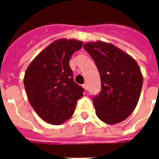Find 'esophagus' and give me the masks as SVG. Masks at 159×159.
<instances>
[{
  "instance_id": "obj_1",
  "label": "esophagus",
  "mask_w": 159,
  "mask_h": 159,
  "mask_svg": "<svg viewBox=\"0 0 159 159\" xmlns=\"http://www.w3.org/2000/svg\"><path fill=\"white\" fill-rule=\"evenodd\" d=\"M82 87H83L84 89H85V90H87V85H86V83L82 85Z\"/></svg>"
}]
</instances>
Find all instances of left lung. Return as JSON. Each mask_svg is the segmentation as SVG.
Here are the masks:
<instances>
[{"mask_svg": "<svg viewBox=\"0 0 159 159\" xmlns=\"http://www.w3.org/2000/svg\"><path fill=\"white\" fill-rule=\"evenodd\" d=\"M94 60L101 79V91L93 98L97 116L115 125L132 114L137 106L143 77L137 61L111 43L96 41L83 45Z\"/></svg>", "mask_w": 159, "mask_h": 159, "instance_id": "8db88e82", "label": "left lung"}]
</instances>
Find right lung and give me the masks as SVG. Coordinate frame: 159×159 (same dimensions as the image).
Returning a JSON list of instances; mask_svg holds the SVG:
<instances>
[{"label":"right lung","instance_id":"1","mask_svg":"<svg viewBox=\"0 0 159 159\" xmlns=\"http://www.w3.org/2000/svg\"><path fill=\"white\" fill-rule=\"evenodd\" d=\"M82 41L61 39L52 42L30 62L24 76L28 100L42 120L60 125L74 113L83 88L74 82L69 66Z\"/></svg>","mask_w":159,"mask_h":159}]
</instances>
